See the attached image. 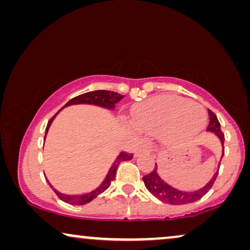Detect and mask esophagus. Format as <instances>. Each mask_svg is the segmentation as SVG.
Listing matches in <instances>:
<instances>
[{
	"label": "esophagus",
	"instance_id": "34e87169",
	"mask_svg": "<svg viewBox=\"0 0 250 250\" xmlns=\"http://www.w3.org/2000/svg\"><path fill=\"white\" fill-rule=\"evenodd\" d=\"M142 153H145V155H149L150 153V151L148 149H139V150H136L135 151V157H139L140 155H142Z\"/></svg>",
	"mask_w": 250,
	"mask_h": 250
}]
</instances>
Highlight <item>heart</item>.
<instances>
[{
    "instance_id": "b5f03b06",
    "label": "heart",
    "mask_w": 250,
    "mask_h": 250,
    "mask_svg": "<svg viewBox=\"0 0 250 250\" xmlns=\"http://www.w3.org/2000/svg\"><path fill=\"white\" fill-rule=\"evenodd\" d=\"M132 119L140 131L159 133L164 143L174 146L198 134L206 125L207 112L200 104L168 94L136 104L132 109Z\"/></svg>"
}]
</instances>
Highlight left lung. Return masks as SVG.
I'll list each match as a JSON object with an SVG mask.
<instances>
[{
  "mask_svg": "<svg viewBox=\"0 0 250 250\" xmlns=\"http://www.w3.org/2000/svg\"><path fill=\"white\" fill-rule=\"evenodd\" d=\"M208 115H209V124H208L207 132L213 133V134H215L218 139H220L222 145V160L224 156V134L221 131V124L220 122H218L216 115L210 110H208ZM221 160L217 165V170L214 173V175L211 176V179L208 181L204 187H201L197 190H180L175 187L170 186L169 183H167L158 174V165H157V164L151 173L143 176V182H145V186L146 189H148L149 192L151 193L153 197H156L157 199L163 201V203L169 205L191 204L199 200L200 198H203L205 194L210 190V188L213 187L215 180H216V177L218 175Z\"/></svg>",
  "mask_w": 250,
  "mask_h": 250,
  "instance_id": "8db88e82",
  "label": "left lung"
}]
</instances>
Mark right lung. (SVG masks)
I'll use <instances>...</instances> for the list:
<instances>
[{
    "mask_svg": "<svg viewBox=\"0 0 250 250\" xmlns=\"http://www.w3.org/2000/svg\"><path fill=\"white\" fill-rule=\"evenodd\" d=\"M124 98V95L117 93V92H111V91H104V90H99V91H92V92H87V93L81 94L78 97L71 99L67 102L66 104L63 105V108L69 107V105H74V104H92V105H97V107H101L104 109H108V110H114L116 104H118L122 99ZM63 108H61L59 111L57 112L56 115L53 116L52 118L50 119L49 123H47V126L45 128V136H44V140L46 138L47 132H49V128L51 124H52L53 119L56 118V116L59 114V112L62 110ZM133 158L132 153H127V152H121L117 156V158L115 159V162L112 163V165L109 168L107 175H105L104 180L102 181L101 184L99 187L95 188L94 190L90 191V192H85V193H80V194H66L58 191L56 188H54L52 184L49 182V180L46 179V182L49 183V186L51 189H52L58 197L60 198L61 200L64 201V203L69 204V205H86L97 198L98 196H100L102 192H104L105 190L110 187V184L112 181L115 180L116 176V170H117L119 164L123 162H126V160H131Z\"/></svg>",
    "mask_w": 250,
    "mask_h": 250,
    "instance_id": "obj_1",
    "label": "right lung"
}]
</instances>
